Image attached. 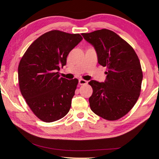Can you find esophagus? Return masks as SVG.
Masks as SVG:
<instances>
[{
    "instance_id": "34e87169",
    "label": "esophagus",
    "mask_w": 159,
    "mask_h": 159,
    "mask_svg": "<svg viewBox=\"0 0 159 159\" xmlns=\"http://www.w3.org/2000/svg\"><path fill=\"white\" fill-rule=\"evenodd\" d=\"M87 84V81H85L83 79H80L79 80V84L80 85H84Z\"/></svg>"
}]
</instances>
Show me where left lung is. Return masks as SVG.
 I'll use <instances>...</instances> for the list:
<instances>
[{"label":"left lung","mask_w":159,"mask_h":159,"mask_svg":"<svg viewBox=\"0 0 159 159\" xmlns=\"http://www.w3.org/2000/svg\"><path fill=\"white\" fill-rule=\"evenodd\" d=\"M81 35L94 47L98 63L107 68L104 82H89L93 88L90 108L105 119H119L133 107L140 95L143 72L139 57L133 48L111 30Z\"/></svg>","instance_id":"left-lung-1"}]
</instances>
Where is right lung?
I'll return each mask as SVG.
<instances>
[{
  "label": "right lung",
  "mask_w": 159,
  "mask_h": 159,
  "mask_svg": "<svg viewBox=\"0 0 159 159\" xmlns=\"http://www.w3.org/2000/svg\"><path fill=\"white\" fill-rule=\"evenodd\" d=\"M82 40L79 34L48 32L32 43L19 63L21 93L43 121H57L69 112L78 80L60 78L59 71L66 65L70 52Z\"/></svg>",
  "instance_id": "obj_1"
}]
</instances>
